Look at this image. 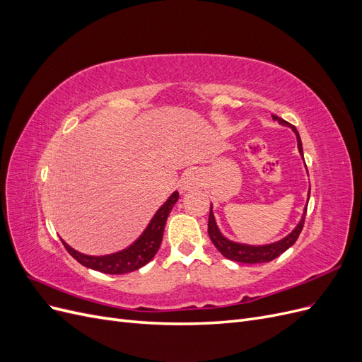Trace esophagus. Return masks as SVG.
Returning <instances> with one entry per match:
<instances>
[{
  "label": "esophagus",
  "mask_w": 362,
  "mask_h": 362,
  "mask_svg": "<svg viewBox=\"0 0 362 362\" xmlns=\"http://www.w3.org/2000/svg\"><path fill=\"white\" fill-rule=\"evenodd\" d=\"M199 184V173L196 170H187L181 178L182 189H193L194 185Z\"/></svg>",
  "instance_id": "obj_1"
}]
</instances>
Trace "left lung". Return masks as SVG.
Segmentation results:
<instances>
[{"label": "left lung", "mask_w": 362, "mask_h": 362, "mask_svg": "<svg viewBox=\"0 0 362 362\" xmlns=\"http://www.w3.org/2000/svg\"><path fill=\"white\" fill-rule=\"evenodd\" d=\"M272 117L278 120L279 124L282 125H288L293 128V131L296 133V137H298V148L299 152L303 157V151H302V141L299 137L298 129H296L293 125H290L287 120H284L275 115H272ZM308 199H310V194H308ZM305 216H306V208H305V213L302 216V221L299 222V225L296 226L293 231L286 237L279 240L276 243H272V245H266V246H247V245H240V243H234V242H229L228 238H225L221 231L217 229L216 221H214V216L211 211V206H210V216H208V235H210L213 245L217 247V250L221 252V254L228 258V259H233L237 262H246V264H257V262H269L272 259H275L276 257H279L282 252H286L288 247H291L296 240L299 238V234L302 233V228L305 223Z\"/></svg>", "instance_id": "1"}]
</instances>
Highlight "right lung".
<instances>
[{
    "label": "right lung",
    "instance_id": "obj_1",
    "mask_svg": "<svg viewBox=\"0 0 362 362\" xmlns=\"http://www.w3.org/2000/svg\"><path fill=\"white\" fill-rule=\"evenodd\" d=\"M178 198H180V193L175 192L166 201V204H164L156 213V216L152 217L151 223L145 229V233L140 235L137 242L131 245L129 247H127L125 250L117 252V254L105 255V257H90L74 250L71 246L64 243L63 240L62 243L64 247H66L69 254L84 267L108 273V275H122V273L134 272L148 264V262L156 257L157 250L161 245L164 225H166L168 216L172 211L173 205L177 204Z\"/></svg>",
    "mask_w": 362,
    "mask_h": 362
}]
</instances>
